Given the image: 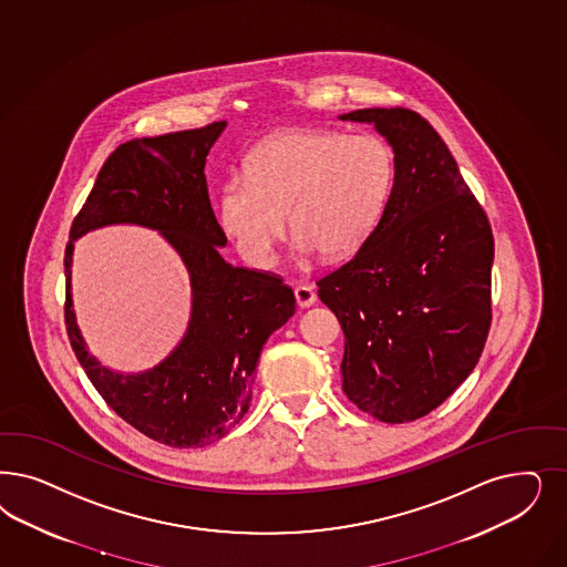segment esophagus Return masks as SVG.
<instances>
[{"label": "esophagus", "mask_w": 567, "mask_h": 567, "mask_svg": "<svg viewBox=\"0 0 567 567\" xmlns=\"http://www.w3.org/2000/svg\"><path fill=\"white\" fill-rule=\"evenodd\" d=\"M293 296H296V302L300 309H309L317 302V293L312 290V286H296Z\"/></svg>", "instance_id": "1"}]
</instances>
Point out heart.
<instances>
[{
	"label": "heart",
	"mask_w": 567,
	"mask_h": 567,
	"mask_svg": "<svg viewBox=\"0 0 567 567\" xmlns=\"http://www.w3.org/2000/svg\"><path fill=\"white\" fill-rule=\"evenodd\" d=\"M394 156L373 133L284 131L248 154L244 175L229 177L219 220L250 267H269L288 234V215L307 255H352L384 210Z\"/></svg>",
	"instance_id": "obj_1"
}]
</instances>
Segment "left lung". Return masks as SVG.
Masks as SVG:
<instances>
[{"label": "left lung", "mask_w": 567, "mask_h": 567, "mask_svg": "<svg viewBox=\"0 0 567 567\" xmlns=\"http://www.w3.org/2000/svg\"><path fill=\"white\" fill-rule=\"evenodd\" d=\"M394 152L384 213L359 252L317 281L344 331L342 390L384 423L427 415L477 365L491 329L493 229L451 150L417 112L363 109Z\"/></svg>", "instance_id": "1"}]
</instances>
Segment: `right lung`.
<instances>
[{
  "label": "right lung",
  "instance_id": "right-lung-1",
  "mask_svg": "<svg viewBox=\"0 0 567 567\" xmlns=\"http://www.w3.org/2000/svg\"><path fill=\"white\" fill-rule=\"evenodd\" d=\"M225 127L219 121L116 147L74 217L64 255V319L76 361L118 417L173 449L206 446L238 425L250 406L260 350L296 311L292 288L277 275L234 267L219 255L227 238L204 166ZM109 224L158 230L190 275L193 312L183 342L165 362L137 374L102 367L72 309L73 241Z\"/></svg>",
  "mask_w": 567,
  "mask_h": 567
}]
</instances>
